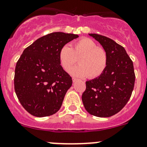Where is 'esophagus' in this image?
Instances as JSON below:
<instances>
[{"label": "esophagus", "instance_id": "1", "mask_svg": "<svg viewBox=\"0 0 147 147\" xmlns=\"http://www.w3.org/2000/svg\"><path fill=\"white\" fill-rule=\"evenodd\" d=\"M77 80H78V79H76V78H72V81H73L74 83H75V82H76Z\"/></svg>", "mask_w": 147, "mask_h": 147}]
</instances>
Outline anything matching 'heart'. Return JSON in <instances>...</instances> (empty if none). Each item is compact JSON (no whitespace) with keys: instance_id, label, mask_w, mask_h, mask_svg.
Returning a JSON list of instances; mask_svg holds the SVG:
<instances>
[{"instance_id":"heart-1","label":"heart","mask_w":147,"mask_h":147,"mask_svg":"<svg viewBox=\"0 0 147 147\" xmlns=\"http://www.w3.org/2000/svg\"><path fill=\"white\" fill-rule=\"evenodd\" d=\"M59 61L64 70L69 72L78 59L80 65L71 69L70 73L78 78H96L104 72L108 64V55L103 48L89 38H82L72 47L66 45L60 49Z\"/></svg>"}]
</instances>
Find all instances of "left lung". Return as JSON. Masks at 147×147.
Here are the masks:
<instances>
[{
	"instance_id": "1",
	"label": "left lung",
	"mask_w": 147,
	"mask_h": 147,
	"mask_svg": "<svg viewBox=\"0 0 147 147\" xmlns=\"http://www.w3.org/2000/svg\"><path fill=\"white\" fill-rule=\"evenodd\" d=\"M88 35L102 46L108 64L100 77L86 82L82 101L91 115L110 117L119 112L131 96L136 79L133 61L125 49L113 39L96 34Z\"/></svg>"
}]
</instances>
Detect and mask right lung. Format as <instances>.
Masks as SVG:
<instances>
[{"label": "right lung", "mask_w": 147, "mask_h": 147, "mask_svg": "<svg viewBox=\"0 0 147 147\" xmlns=\"http://www.w3.org/2000/svg\"><path fill=\"white\" fill-rule=\"evenodd\" d=\"M78 37L63 32L47 34L26 47L17 62L15 93L22 107L33 116H51L61 107L72 80L60 65L59 51Z\"/></svg>", "instance_id": "right-lung-1"}]
</instances>
